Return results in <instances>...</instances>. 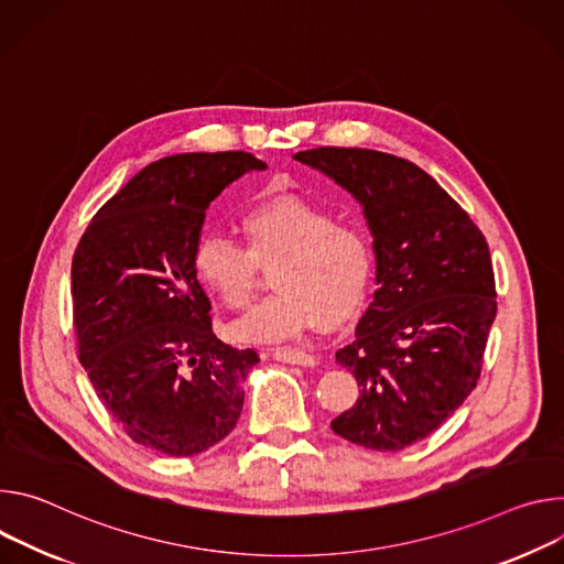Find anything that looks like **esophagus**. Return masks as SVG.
<instances>
[{
	"label": "esophagus",
	"instance_id": "esophagus-1",
	"mask_svg": "<svg viewBox=\"0 0 564 564\" xmlns=\"http://www.w3.org/2000/svg\"><path fill=\"white\" fill-rule=\"evenodd\" d=\"M275 360L280 362H289V365H302V367H314L318 362V358L308 351L302 349H291V347H278L271 354Z\"/></svg>",
	"mask_w": 564,
	"mask_h": 564
}]
</instances>
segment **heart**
Instances as JSON below:
<instances>
[{
  "label": "heart",
  "instance_id": "b5f03b06",
  "mask_svg": "<svg viewBox=\"0 0 564 564\" xmlns=\"http://www.w3.org/2000/svg\"><path fill=\"white\" fill-rule=\"evenodd\" d=\"M246 248L232 237L208 232L193 253L199 282L228 308H246L256 297L260 267H273L278 289L232 334L248 343H284L306 332L349 321L362 306L373 248L367 232L295 193H273L239 215Z\"/></svg>",
  "mask_w": 564,
  "mask_h": 564
}]
</instances>
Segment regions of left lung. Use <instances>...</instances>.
<instances>
[{
    "mask_svg": "<svg viewBox=\"0 0 564 564\" xmlns=\"http://www.w3.org/2000/svg\"><path fill=\"white\" fill-rule=\"evenodd\" d=\"M295 161L362 206L377 293L354 340L336 351L360 397L332 430L371 451H403L475 390L497 314L488 243L468 213L419 165L360 148H318Z\"/></svg>",
    "mask_w": 564,
    "mask_h": 564,
    "instance_id": "1",
    "label": "left lung"
}]
</instances>
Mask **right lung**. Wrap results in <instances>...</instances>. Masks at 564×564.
Wrapping results in <instances>:
<instances>
[{
  "label": "right lung",
  "instance_id": "obj_1",
  "mask_svg": "<svg viewBox=\"0 0 564 564\" xmlns=\"http://www.w3.org/2000/svg\"><path fill=\"white\" fill-rule=\"evenodd\" d=\"M250 170L267 163L248 152L154 161L94 215L74 253L78 358L130 440L170 457L224 440L260 362L213 334L193 269L206 208Z\"/></svg>",
  "mask_w": 564,
  "mask_h": 564
}]
</instances>
